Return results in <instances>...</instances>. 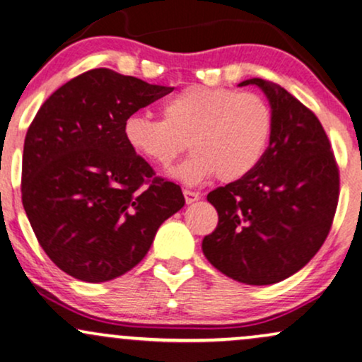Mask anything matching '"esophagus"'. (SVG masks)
Returning <instances> with one entry per match:
<instances>
[{
  "mask_svg": "<svg viewBox=\"0 0 362 362\" xmlns=\"http://www.w3.org/2000/svg\"><path fill=\"white\" fill-rule=\"evenodd\" d=\"M184 197L187 204H194L200 199V195L197 192H192V190H184Z\"/></svg>",
  "mask_w": 362,
  "mask_h": 362,
  "instance_id": "34e87169",
  "label": "esophagus"
}]
</instances>
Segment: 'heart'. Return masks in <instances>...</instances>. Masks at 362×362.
<instances>
[{
    "label": "heart",
    "mask_w": 362,
    "mask_h": 362,
    "mask_svg": "<svg viewBox=\"0 0 362 362\" xmlns=\"http://www.w3.org/2000/svg\"><path fill=\"white\" fill-rule=\"evenodd\" d=\"M162 116H126L124 141L148 163L168 167L187 139L192 155L170 170V177L187 185L216 173L223 182L246 177L263 158L273 129L272 107L259 94L226 87H185L163 101Z\"/></svg>",
    "instance_id": "obj_1"
}]
</instances>
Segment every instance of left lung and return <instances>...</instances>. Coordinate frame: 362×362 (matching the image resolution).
<instances>
[{"label": "left lung", "instance_id": "left-lung-1", "mask_svg": "<svg viewBox=\"0 0 362 362\" xmlns=\"http://www.w3.org/2000/svg\"><path fill=\"white\" fill-rule=\"evenodd\" d=\"M239 86H258L267 95L272 136L258 167L207 195L219 223L202 251L233 280L273 285L324 245L339 200V168L320 121L288 90L258 77Z\"/></svg>", "mask_w": 362, "mask_h": 362}]
</instances>
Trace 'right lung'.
Returning <instances> with one entry per match:
<instances>
[{"instance_id":"1","label":"right lung","mask_w":362,"mask_h":362,"mask_svg":"<svg viewBox=\"0 0 362 362\" xmlns=\"http://www.w3.org/2000/svg\"><path fill=\"white\" fill-rule=\"evenodd\" d=\"M172 90L93 69L59 87L30 124L21 200L43 251L67 275L89 283L124 275L184 207L180 187L153 177L123 136L126 116Z\"/></svg>"}]
</instances>
